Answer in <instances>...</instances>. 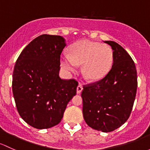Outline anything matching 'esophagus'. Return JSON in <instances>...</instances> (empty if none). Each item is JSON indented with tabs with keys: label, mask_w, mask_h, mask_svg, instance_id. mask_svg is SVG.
I'll use <instances>...</instances> for the list:
<instances>
[{
	"label": "esophagus",
	"mask_w": 150,
	"mask_h": 150,
	"mask_svg": "<svg viewBox=\"0 0 150 150\" xmlns=\"http://www.w3.org/2000/svg\"><path fill=\"white\" fill-rule=\"evenodd\" d=\"M83 90V87L81 85H78V86L76 87V93L77 94H80Z\"/></svg>",
	"instance_id": "34e87169"
}]
</instances>
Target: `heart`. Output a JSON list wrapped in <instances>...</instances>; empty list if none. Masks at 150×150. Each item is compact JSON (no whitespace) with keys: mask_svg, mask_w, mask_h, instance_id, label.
Returning a JSON list of instances; mask_svg holds the SVG:
<instances>
[{"mask_svg":"<svg viewBox=\"0 0 150 150\" xmlns=\"http://www.w3.org/2000/svg\"><path fill=\"white\" fill-rule=\"evenodd\" d=\"M61 63L67 71H74L77 65L81 64L84 78L89 81H98L110 70L113 53L108 45L83 40L71 45L70 54L61 55Z\"/></svg>","mask_w":150,"mask_h":150,"instance_id":"heart-1","label":"heart"}]
</instances>
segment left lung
<instances>
[{
    "label": "left lung",
    "mask_w": 150,
    "mask_h": 150,
    "mask_svg": "<svg viewBox=\"0 0 150 150\" xmlns=\"http://www.w3.org/2000/svg\"><path fill=\"white\" fill-rule=\"evenodd\" d=\"M111 46L113 63L108 74L81 92L83 115L89 127L110 132L121 126L129 118L137 89L135 64L127 52L113 41Z\"/></svg>",
    "instance_id": "left-lung-1"
}]
</instances>
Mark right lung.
I'll return each mask as SVG.
<instances>
[{
  "label": "right lung",
  "mask_w": 150,
  "mask_h": 150,
  "mask_svg": "<svg viewBox=\"0 0 150 150\" xmlns=\"http://www.w3.org/2000/svg\"><path fill=\"white\" fill-rule=\"evenodd\" d=\"M66 40L42 35L22 50L14 66L12 90L20 116L38 129L58 124L78 82L59 76L60 57Z\"/></svg>",
  "instance_id": "right-lung-1"
}]
</instances>
